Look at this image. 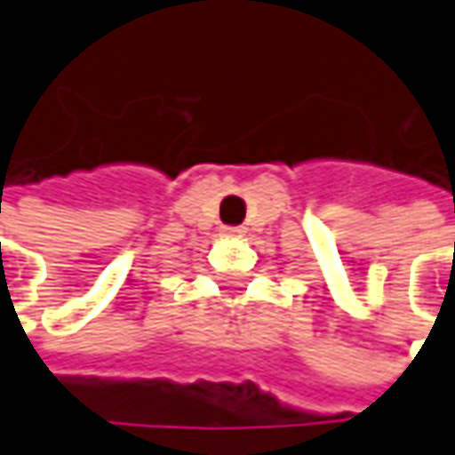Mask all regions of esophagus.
I'll return each mask as SVG.
<instances>
[{
    "label": "esophagus",
    "instance_id": "1",
    "mask_svg": "<svg viewBox=\"0 0 455 455\" xmlns=\"http://www.w3.org/2000/svg\"><path fill=\"white\" fill-rule=\"evenodd\" d=\"M222 233H225V235H230V237H237V235L243 233V230H240V228H225V230H222Z\"/></svg>",
    "mask_w": 455,
    "mask_h": 455
}]
</instances>
